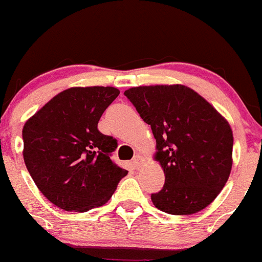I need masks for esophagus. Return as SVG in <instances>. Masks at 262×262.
<instances>
[{
	"label": "esophagus",
	"instance_id": "esophagus-1",
	"mask_svg": "<svg viewBox=\"0 0 262 262\" xmlns=\"http://www.w3.org/2000/svg\"><path fill=\"white\" fill-rule=\"evenodd\" d=\"M144 164V157H142V155H135L134 157V159H132V165H134V168H140L141 167V165Z\"/></svg>",
	"mask_w": 262,
	"mask_h": 262
}]
</instances>
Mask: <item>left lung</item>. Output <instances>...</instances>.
<instances>
[{"instance_id": "1", "label": "left lung", "mask_w": 262, "mask_h": 262, "mask_svg": "<svg viewBox=\"0 0 262 262\" xmlns=\"http://www.w3.org/2000/svg\"><path fill=\"white\" fill-rule=\"evenodd\" d=\"M125 95L157 140L155 159L164 170L165 183L151 193L155 208L172 215L205 209L223 190L232 169L229 123L185 85L131 88Z\"/></svg>"}]
</instances>
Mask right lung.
<instances>
[{
  "mask_svg": "<svg viewBox=\"0 0 262 262\" xmlns=\"http://www.w3.org/2000/svg\"><path fill=\"white\" fill-rule=\"evenodd\" d=\"M118 94L112 86L70 88L24 125L25 165L40 192L63 210L104 205L127 174L111 159L117 140L98 130Z\"/></svg>",
  "mask_w": 262,
  "mask_h": 262,
  "instance_id": "right-lung-1",
  "label": "right lung"
}]
</instances>
